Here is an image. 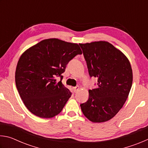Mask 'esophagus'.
I'll return each instance as SVG.
<instances>
[{
	"mask_svg": "<svg viewBox=\"0 0 148 148\" xmlns=\"http://www.w3.org/2000/svg\"><path fill=\"white\" fill-rule=\"evenodd\" d=\"M79 89V87L78 86H77L76 87H73V89H74V91L75 92H76L77 91H78Z\"/></svg>",
	"mask_w": 148,
	"mask_h": 148,
	"instance_id": "obj_1",
	"label": "esophagus"
}]
</instances>
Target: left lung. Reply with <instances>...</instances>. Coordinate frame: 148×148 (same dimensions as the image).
Wrapping results in <instances>:
<instances>
[{"label":"left lung","mask_w":148,"mask_h":148,"mask_svg":"<svg viewBox=\"0 0 148 148\" xmlns=\"http://www.w3.org/2000/svg\"><path fill=\"white\" fill-rule=\"evenodd\" d=\"M90 77H97L95 89L89 90L87 102L80 104L92 122L108 121L117 114L128 97L132 83L131 64L125 55L107 42L79 44Z\"/></svg>","instance_id":"left-lung-1"}]
</instances>
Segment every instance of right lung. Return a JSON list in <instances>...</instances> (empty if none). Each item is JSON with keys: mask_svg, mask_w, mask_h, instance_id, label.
<instances>
[{"mask_svg": "<svg viewBox=\"0 0 148 148\" xmlns=\"http://www.w3.org/2000/svg\"><path fill=\"white\" fill-rule=\"evenodd\" d=\"M82 50L77 44L57 38L44 40L22 54L16 71V84L32 114L51 118L62 111L72 92L62 84L66 65ZM61 78L59 82L55 79Z\"/></svg>", "mask_w": 148, "mask_h": 148, "instance_id": "1", "label": "right lung"}]
</instances>
